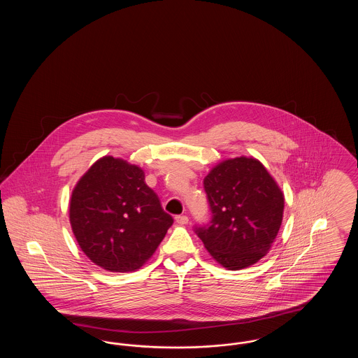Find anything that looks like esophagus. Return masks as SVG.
I'll return each mask as SVG.
<instances>
[{"label":"esophagus","instance_id":"esophagus-1","mask_svg":"<svg viewBox=\"0 0 358 358\" xmlns=\"http://www.w3.org/2000/svg\"><path fill=\"white\" fill-rule=\"evenodd\" d=\"M174 220H176L177 224H181V225L187 224V222H189V219H187V216H185V215H178V216L174 217Z\"/></svg>","mask_w":358,"mask_h":358}]
</instances>
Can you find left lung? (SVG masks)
Returning <instances> with one entry per match:
<instances>
[{
    "mask_svg": "<svg viewBox=\"0 0 358 358\" xmlns=\"http://www.w3.org/2000/svg\"><path fill=\"white\" fill-rule=\"evenodd\" d=\"M210 222L194 227L212 257L228 270L255 264L276 238L285 197L255 158L238 157L215 166L204 178Z\"/></svg>",
    "mask_w": 358,
    "mask_h": 358,
    "instance_id": "left-lung-1",
    "label": "left lung"
}]
</instances>
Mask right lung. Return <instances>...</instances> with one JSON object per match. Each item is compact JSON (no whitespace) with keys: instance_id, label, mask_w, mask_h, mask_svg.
Masks as SVG:
<instances>
[{"instance_id":"1","label":"right lung","mask_w":358,"mask_h":358,"mask_svg":"<svg viewBox=\"0 0 358 358\" xmlns=\"http://www.w3.org/2000/svg\"><path fill=\"white\" fill-rule=\"evenodd\" d=\"M69 222L92 263L107 271L127 273L153 255L173 217L146 185L141 168L103 157L73 189Z\"/></svg>"}]
</instances>
